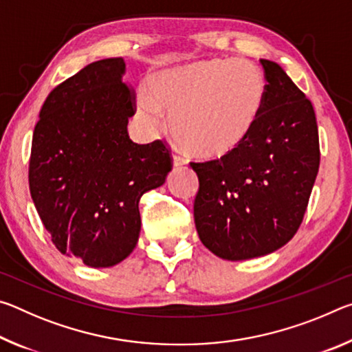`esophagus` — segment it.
I'll return each mask as SVG.
<instances>
[{
    "label": "esophagus",
    "instance_id": "34e87169",
    "mask_svg": "<svg viewBox=\"0 0 352 352\" xmlns=\"http://www.w3.org/2000/svg\"><path fill=\"white\" fill-rule=\"evenodd\" d=\"M172 162H174L175 168H183V166L186 164V160H184L180 153H174V155H172Z\"/></svg>",
    "mask_w": 352,
    "mask_h": 352
}]
</instances>
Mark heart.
Returning <instances> with one entry per match:
<instances>
[{"label": "heart", "instance_id": "obj_1", "mask_svg": "<svg viewBox=\"0 0 352 352\" xmlns=\"http://www.w3.org/2000/svg\"><path fill=\"white\" fill-rule=\"evenodd\" d=\"M140 109L158 124L172 118L175 140L194 157L219 160L234 153L258 126L267 98L259 68L236 58H208L153 74Z\"/></svg>", "mask_w": 352, "mask_h": 352}]
</instances>
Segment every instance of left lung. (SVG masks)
Listing matches in <instances>:
<instances>
[{
	"label": "left lung",
	"mask_w": 352,
	"mask_h": 352,
	"mask_svg": "<svg viewBox=\"0 0 352 352\" xmlns=\"http://www.w3.org/2000/svg\"><path fill=\"white\" fill-rule=\"evenodd\" d=\"M267 98L258 126L228 157L190 163L194 220L204 245L228 261L284 247L300 228L320 166L311 100L278 63L261 58Z\"/></svg>",
	"instance_id": "1"
}]
</instances>
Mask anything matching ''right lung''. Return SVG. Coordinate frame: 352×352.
<instances>
[{
  "instance_id": "add662e5",
  "label": "right lung",
  "mask_w": 352,
  "mask_h": 352,
  "mask_svg": "<svg viewBox=\"0 0 352 352\" xmlns=\"http://www.w3.org/2000/svg\"><path fill=\"white\" fill-rule=\"evenodd\" d=\"M124 74L122 57L87 65L50 93L32 136L29 189L41 222L58 252L94 269L133 252L141 195L172 169L163 141L130 140Z\"/></svg>"
}]
</instances>
